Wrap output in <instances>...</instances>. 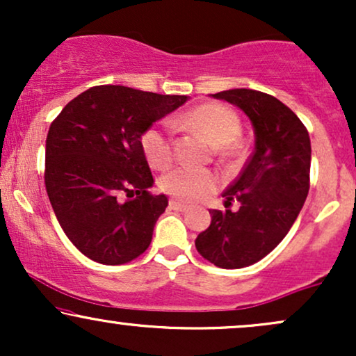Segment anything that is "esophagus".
Returning <instances> with one entry per match:
<instances>
[{"instance_id": "1", "label": "esophagus", "mask_w": 356, "mask_h": 356, "mask_svg": "<svg viewBox=\"0 0 356 356\" xmlns=\"http://www.w3.org/2000/svg\"><path fill=\"white\" fill-rule=\"evenodd\" d=\"M169 207L170 209H174V211H179V212H186L187 209H189V206H187V204H184V202H179V201H170L169 202Z\"/></svg>"}]
</instances>
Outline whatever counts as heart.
Instances as JSON below:
<instances>
[{
	"mask_svg": "<svg viewBox=\"0 0 356 356\" xmlns=\"http://www.w3.org/2000/svg\"><path fill=\"white\" fill-rule=\"evenodd\" d=\"M184 125L195 129L206 136L222 152H234L232 142L241 134V120L238 113L226 105L204 104L189 110L181 118ZM140 147L147 162L154 169H164L172 161V138L165 124L150 125L142 134ZM218 175L209 169L177 165L167 170L161 177L162 191L182 201H199L207 197L218 187Z\"/></svg>",
	"mask_w": 356,
	"mask_h": 356,
	"instance_id": "heart-1",
	"label": "heart"
}]
</instances>
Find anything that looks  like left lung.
<instances>
[{
  "label": "left lung",
  "instance_id": "1",
  "mask_svg": "<svg viewBox=\"0 0 356 356\" xmlns=\"http://www.w3.org/2000/svg\"><path fill=\"white\" fill-rule=\"evenodd\" d=\"M212 97L246 113L254 152L222 194L226 211H209L211 226L195 248L214 266L239 269L268 256L295 224L309 191L312 142L296 113L268 93L232 88ZM232 200L240 204L236 211Z\"/></svg>",
  "mask_w": 356,
  "mask_h": 356
}]
</instances>
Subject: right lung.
Wrapping results in <instances>:
<instances>
[{
  "instance_id": "add662e5",
  "label": "right lung",
  "mask_w": 356,
  "mask_h": 356,
  "mask_svg": "<svg viewBox=\"0 0 356 356\" xmlns=\"http://www.w3.org/2000/svg\"><path fill=\"white\" fill-rule=\"evenodd\" d=\"M186 102V95L100 85L80 93L53 120L44 186L61 229L81 254L117 266L149 248L169 201L149 192L154 177L140 137Z\"/></svg>"
}]
</instances>
